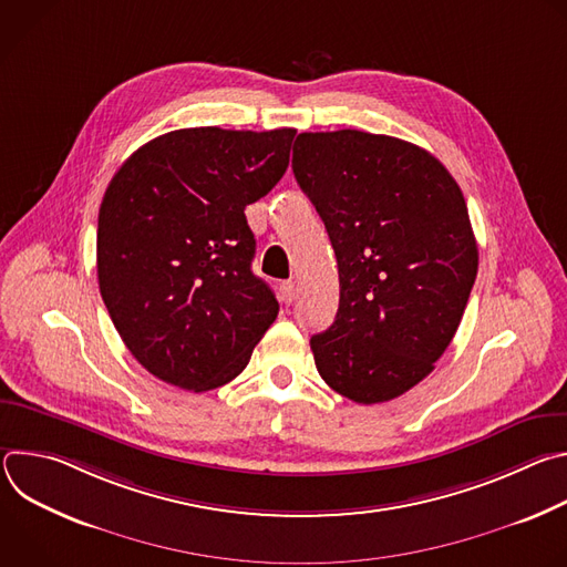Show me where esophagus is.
<instances>
[{"mask_svg": "<svg viewBox=\"0 0 567 567\" xmlns=\"http://www.w3.org/2000/svg\"><path fill=\"white\" fill-rule=\"evenodd\" d=\"M293 298H296V285H293L291 280L282 282V285H280V300H282L285 305H291Z\"/></svg>", "mask_w": 567, "mask_h": 567, "instance_id": "34e87169", "label": "esophagus"}]
</instances>
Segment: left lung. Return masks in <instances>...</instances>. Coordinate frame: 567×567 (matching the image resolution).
<instances>
[{
	"label": "left lung",
	"instance_id": "obj_1",
	"mask_svg": "<svg viewBox=\"0 0 567 567\" xmlns=\"http://www.w3.org/2000/svg\"><path fill=\"white\" fill-rule=\"evenodd\" d=\"M291 166L339 265L337 318L309 341L318 374L365 406L390 401L433 372L475 282L462 190L420 145L359 130L298 134Z\"/></svg>",
	"mask_w": 567,
	"mask_h": 567
}]
</instances>
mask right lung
Returning <instances> with one entry per match:
<instances>
[{"mask_svg": "<svg viewBox=\"0 0 567 567\" xmlns=\"http://www.w3.org/2000/svg\"><path fill=\"white\" fill-rule=\"evenodd\" d=\"M293 127H188L141 145L99 210V287L123 343L156 379L233 381L278 316L251 271L245 208L285 175Z\"/></svg>", "mask_w": 567, "mask_h": 567, "instance_id": "right-lung-1", "label": "right lung"}]
</instances>
